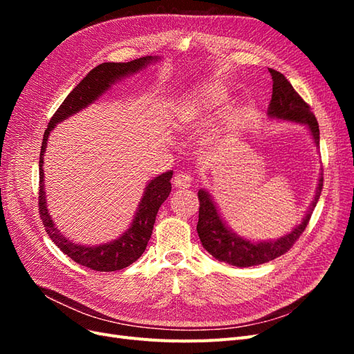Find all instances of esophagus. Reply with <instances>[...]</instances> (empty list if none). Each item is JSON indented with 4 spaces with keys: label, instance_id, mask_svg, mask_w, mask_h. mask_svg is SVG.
<instances>
[{
    "label": "esophagus",
    "instance_id": "34e87169",
    "mask_svg": "<svg viewBox=\"0 0 354 354\" xmlns=\"http://www.w3.org/2000/svg\"><path fill=\"white\" fill-rule=\"evenodd\" d=\"M192 185V176L187 173H177L174 176V186L178 189H187Z\"/></svg>",
    "mask_w": 354,
    "mask_h": 354
}]
</instances>
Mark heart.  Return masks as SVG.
<instances>
[{"instance_id":"heart-1","label":"heart","mask_w":354,"mask_h":354,"mask_svg":"<svg viewBox=\"0 0 354 354\" xmlns=\"http://www.w3.org/2000/svg\"><path fill=\"white\" fill-rule=\"evenodd\" d=\"M227 91L224 87L218 85H211V87L198 91L195 95L186 102L185 111L189 113H196L201 111H214L220 108L223 103L227 102Z\"/></svg>"}]
</instances>
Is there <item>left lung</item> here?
I'll return each mask as SVG.
<instances>
[{
  "label": "left lung",
  "instance_id": "obj_1",
  "mask_svg": "<svg viewBox=\"0 0 354 354\" xmlns=\"http://www.w3.org/2000/svg\"><path fill=\"white\" fill-rule=\"evenodd\" d=\"M269 72L273 80V93L269 106V116L277 118V120L306 124L313 136L316 146H319V124L315 113L310 109V106L301 99V95L294 90L292 85L289 84V81L281 72L274 69H269ZM322 186L324 177H320L316 189V196L303 221L295 229H292L291 233L269 242H251L238 236L236 233H233L221 220L217 207L214 205L211 199V195L207 190L201 189L198 192L199 220L196 230L203 248L218 261H224L236 267L259 266L277 259V257H281L291 250L292 245L306 230L320 196V192H322Z\"/></svg>",
  "mask_w": 354,
  "mask_h": 354
}]
</instances>
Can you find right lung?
Wrapping results in <instances>:
<instances>
[{
	"label": "right lung",
	"instance_id": "right-lung-1",
	"mask_svg": "<svg viewBox=\"0 0 354 354\" xmlns=\"http://www.w3.org/2000/svg\"><path fill=\"white\" fill-rule=\"evenodd\" d=\"M153 60L158 59L152 56H146L127 63H102V65L91 69L77 87L68 94V97L59 106L56 113L51 116L48 127L46 128L44 137H42V146L39 153L38 189V207L42 224H44L50 239L59 246L62 252H65L68 257H71L75 263L88 267V269L95 272L121 270L140 259L146 250L149 239H151L158 209L162 205L171 192V177H173V171H167V173L149 181L131 226L130 229H127L125 233H122L121 238L99 246L77 245L68 241L56 229L47 209L44 192V169H42L47 140L50 131L56 127V124L65 121L68 116L87 108V106L91 104L94 100H97L104 91H108L115 81L146 68L149 63Z\"/></svg>",
	"mask_w": 354,
	"mask_h": 354
}]
</instances>
